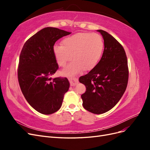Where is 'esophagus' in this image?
Returning a JSON list of instances; mask_svg holds the SVG:
<instances>
[{
  "label": "esophagus",
  "instance_id": "34e87169",
  "mask_svg": "<svg viewBox=\"0 0 150 150\" xmlns=\"http://www.w3.org/2000/svg\"><path fill=\"white\" fill-rule=\"evenodd\" d=\"M69 81L70 83V85L71 86H74L78 83V79L77 78H69Z\"/></svg>",
  "mask_w": 150,
  "mask_h": 150
}]
</instances>
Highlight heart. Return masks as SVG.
I'll return each mask as SVG.
<instances>
[{"mask_svg": "<svg viewBox=\"0 0 150 150\" xmlns=\"http://www.w3.org/2000/svg\"><path fill=\"white\" fill-rule=\"evenodd\" d=\"M104 49L101 35L96 33H78L62 40V46L55 45L53 52L58 65L63 67L73 58L74 60L63 71L71 76L82 69L89 71L97 65Z\"/></svg>", "mask_w": 150, "mask_h": 150, "instance_id": "1", "label": "heart"}]
</instances>
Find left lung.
<instances>
[{
  "label": "left lung",
  "instance_id": "8db88e82",
  "mask_svg": "<svg viewBox=\"0 0 150 150\" xmlns=\"http://www.w3.org/2000/svg\"><path fill=\"white\" fill-rule=\"evenodd\" d=\"M104 39V49L97 65L79 81L85 85L86 92L81 95L86 110L100 115L118 103L128 81V60L121 44L107 32L98 30Z\"/></svg>",
  "mask_w": 150,
  "mask_h": 150
}]
</instances>
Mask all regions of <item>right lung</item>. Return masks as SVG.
<instances>
[{"instance_id": "1", "label": "right lung", "mask_w": 150, "mask_h": 150, "mask_svg": "<svg viewBox=\"0 0 150 150\" xmlns=\"http://www.w3.org/2000/svg\"><path fill=\"white\" fill-rule=\"evenodd\" d=\"M70 34L55 28H44L27 40L21 51L17 71L20 88L27 101L41 114L51 115L59 110L69 89L66 78L51 76L59 68L54 45Z\"/></svg>"}]
</instances>
